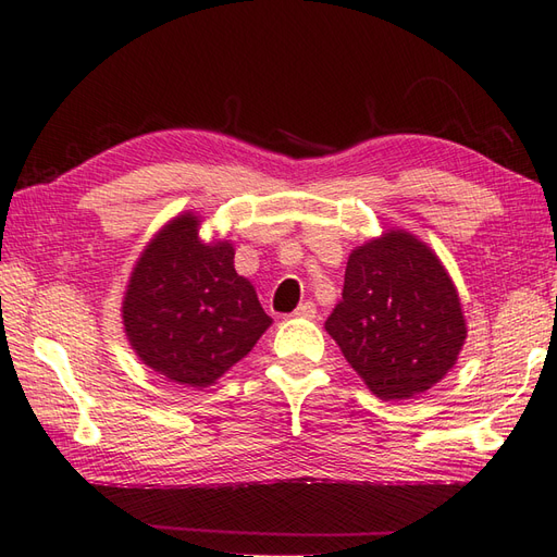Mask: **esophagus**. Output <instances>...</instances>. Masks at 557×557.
Listing matches in <instances>:
<instances>
[{"instance_id":"obj_1","label":"esophagus","mask_w":557,"mask_h":557,"mask_svg":"<svg viewBox=\"0 0 557 557\" xmlns=\"http://www.w3.org/2000/svg\"><path fill=\"white\" fill-rule=\"evenodd\" d=\"M315 304L313 301H304L301 306H299V309L297 311H294V315H297V318H309V321H313V318H315Z\"/></svg>"}]
</instances>
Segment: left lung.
<instances>
[{"mask_svg":"<svg viewBox=\"0 0 557 557\" xmlns=\"http://www.w3.org/2000/svg\"><path fill=\"white\" fill-rule=\"evenodd\" d=\"M325 330L385 401L411 399L441 383L467 339L453 277L407 230H387L354 248Z\"/></svg>","mask_w":557,"mask_h":557,"instance_id":"8db88e82","label":"left lung"}]
</instances>
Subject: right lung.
<instances>
[{
	"instance_id": "add662e5",
	"label": "right lung",
	"mask_w": 557,
	"mask_h": 557,
	"mask_svg": "<svg viewBox=\"0 0 557 557\" xmlns=\"http://www.w3.org/2000/svg\"><path fill=\"white\" fill-rule=\"evenodd\" d=\"M200 222L186 210L152 234L122 301L136 357L196 389L227 373L272 325L251 282L234 270V246L200 239Z\"/></svg>"
}]
</instances>
